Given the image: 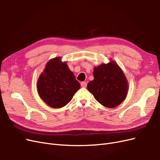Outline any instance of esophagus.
<instances>
[{"label": "esophagus", "instance_id": "1", "mask_svg": "<svg viewBox=\"0 0 160 160\" xmlns=\"http://www.w3.org/2000/svg\"><path fill=\"white\" fill-rule=\"evenodd\" d=\"M81 85L82 88H85L86 87H87V83H86V82H85V81H83V82H81Z\"/></svg>", "mask_w": 160, "mask_h": 160}]
</instances>
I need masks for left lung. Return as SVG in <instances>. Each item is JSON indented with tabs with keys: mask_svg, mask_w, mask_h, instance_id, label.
Returning <instances> with one entry per match:
<instances>
[{
	"mask_svg": "<svg viewBox=\"0 0 160 160\" xmlns=\"http://www.w3.org/2000/svg\"><path fill=\"white\" fill-rule=\"evenodd\" d=\"M93 77L94 79L88 83V89L100 104L113 108L123 102L128 94V83L115 61L95 67Z\"/></svg>",
	"mask_w": 160,
	"mask_h": 160,
	"instance_id": "8db88e82",
	"label": "left lung"
}]
</instances>
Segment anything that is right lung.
Masks as SVG:
<instances>
[{"label": "right lung", "instance_id": "1", "mask_svg": "<svg viewBox=\"0 0 160 160\" xmlns=\"http://www.w3.org/2000/svg\"><path fill=\"white\" fill-rule=\"evenodd\" d=\"M80 87L73 72L59 57L47 62L37 83L41 99L51 108L56 109L68 103Z\"/></svg>", "mask_w": 160, "mask_h": 160}]
</instances>
